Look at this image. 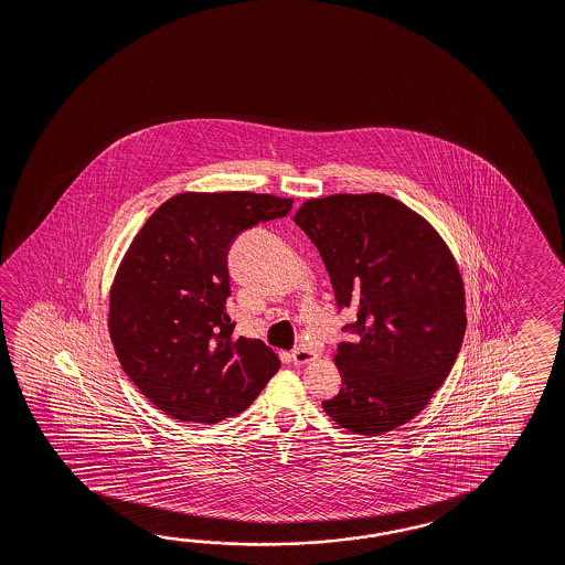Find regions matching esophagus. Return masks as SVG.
<instances>
[{"mask_svg": "<svg viewBox=\"0 0 565 565\" xmlns=\"http://www.w3.org/2000/svg\"><path fill=\"white\" fill-rule=\"evenodd\" d=\"M317 358H319V353L315 350H310L308 345H300V348H296V350L291 351V362H294L296 366L310 364V362H315Z\"/></svg>", "mask_w": 565, "mask_h": 565, "instance_id": "34e87169", "label": "esophagus"}]
</instances>
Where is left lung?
Here are the masks:
<instances>
[{
	"mask_svg": "<svg viewBox=\"0 0 565 565\" xmlns=\"http://www.w3.org/2000/svg\"><path fill=\"white\" fill-rule=\"evenodd\" d=\"M294 222L319 248L337 306L355 312L322 409L353 434L407 424L443 386L467 329L457 260L422 215L382 193L310 199Z\"/></svg>",
	"mask_w": 565,
	"mask_h": 565,
	"instance_id": "8db88e82",
	"label": "left lung"
}]
</instances>
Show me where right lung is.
<instances>
[{"mask_svg":"<svg viewBox=\"0 0 565 565\" xmlns=\"http://www.w3.org/2000/svg\"><path fill=\"white\" fill-rule=\"evenodd\" d=\"M291 199L181 193L139 230L110 288L108 331L122 372L160 412L217 424L279 370L259 339L234 335L228 250L244 230L290 214Z\"/></svg>","mask_w":565,"mask_h":565,"instance_id":"add662e5","label":"right lung"}]
</instances>
